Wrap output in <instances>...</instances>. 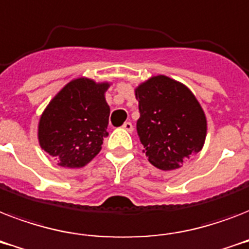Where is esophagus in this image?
Returning <instances> with one entry per match:
<instances>
[{
    "instance_id": "esophagus-1",
    "label": "esophagus",
    "mask_w": 249,
    "mask_h": 249,
    "mask_svg": "<svg viewBox=\"0 0 249 249\" xmlns=\"http://www.w3.org/2000/svg\"><path fill=\"white\" fill-rule=\"evenodd\" d=\"M123 129L128 130V132H132V130H133L132 123H130V121H125L124 124H123Z\"/></svg>"
}]
</instances>
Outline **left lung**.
<instances>
[{"instance_id":"8db88e82","label":"left lung","mask_w":249,"mask_h":249,"mask_svg":"<svg viewBox=\"0 0 249 249\" xmlns=\"http://www.w3.org/2000/svg\"><path fill=\"white\" fill-rule=\"evenodd\" d=\"M140 103L137 133L148 161L173 170L200 151L207 120L199 102L185 85L155 76L136 89Z\"/></svg>"}]
</instances>
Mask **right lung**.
I'll return each instance as SVG.
<instances>
[{
  "instance_id": "add662e5",
  "label": "right lung",
  "mask_w": 249,
  "mask_h": 249,
  "mask_svg": "<svg viewBox=\"0 0 249 249\" xmlns=\"http://www.w3.org/2000/svg\"><path fill=\"white\" fill-rule=\"evenodd\" d=\"M108 84L77 79L64 86L42 113L38 141L60 166L80 168L101 151L108 136Z\"/></svg>"
}]
</instances>
